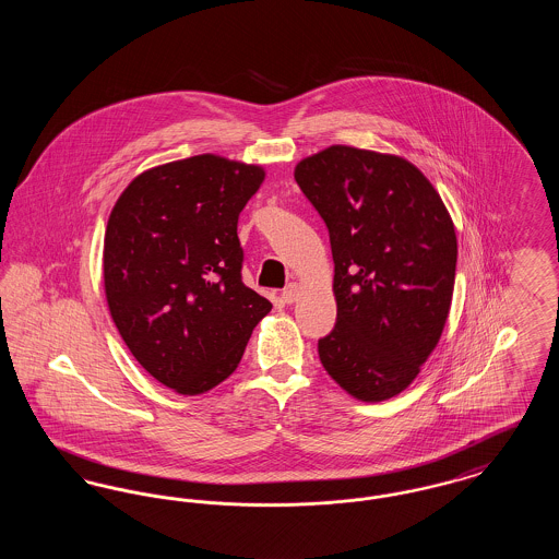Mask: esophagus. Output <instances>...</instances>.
I'll return each instance as SVG.
<instances>
[{"mask_svg":"<svg viewBox=\"0 0 559 559\" xmlns=\"http://www.w3.org/2000/svg\"><path fill=\"white\" fill-rule=\"evenodd\" d=\"M297 295H299V287L295 285V283H289L283 293H281V299L285 301V304H293L295 299H297Z\"/></svg>","mask_w":559,"mask_h":559,"instance_id":"obj_1","label":"esophagus"}]
</instances>
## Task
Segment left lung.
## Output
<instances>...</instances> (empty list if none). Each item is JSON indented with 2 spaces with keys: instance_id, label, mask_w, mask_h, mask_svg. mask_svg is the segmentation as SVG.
Listing matches in <instances>:
<instances>
[{
  "instance_id": "8db88e82",
  "label": "left lung",
  "mask_w": 559,
  "mask_h": 559,
  "mask_svg": "<svg viewBox=\"0 0 559 559\" xmlns=\"http://www.w3.org/2000/svg\"><path fill=\"white\" fill-rule=\"evenodd\" d=\"M326 224L337 320L319 356L347 394L379 402L419 374L451 310L456 237L426 176L406 159L329 146L295 167Z\"/></svg>"
}]
</instances>
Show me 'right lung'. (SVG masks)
Wrapping results in <instances>:
<instances>
[{"instance_id":"add662e5","label":"right lung","mask_w":559,"mask_h":559,"mask_svg":"<svg viewBox=\"0 0 559 559\" xmlns=\"http://www.w3.org/2000/svg\"><path fill=\"white\" fill-rule=\"evenodd\" d=\"M264 169L215 155L174 160L123 190L105 235L108 310L133 358L194 396L239 367L272 304L242 283L237 224Z\"/></svg>"}]
</instances>
